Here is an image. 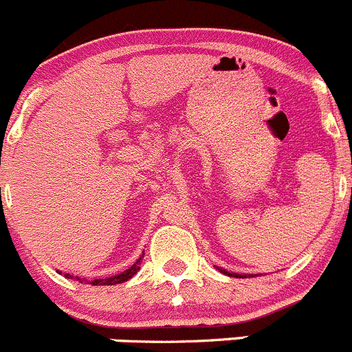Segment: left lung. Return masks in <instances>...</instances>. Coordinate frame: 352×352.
Returning a JSON list of instances; mask_svg holds the SVG:
<instances>
[{
    "instance_id": "left-lung-1",
    "label": "left lung",
    "mask_w": 352,
    "mask_h": 352,
    "mask_svg": "<svg viewBox=\"0 0 352 352\" xmlns=\"http://www.w3.org/2000/svg\"><path fill=\"white\" fill-rule=\"evenodd\" d=\"M219 270H220V267H219ZM220 271H222V273H226V274H229V276H234V278L239 276V274H235V273H227L226 270H220ZM249 276H251V274H249ZM242 278H245V276H242Z\"/></svg>"
}]
</instances>
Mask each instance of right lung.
<instances>
[{
	"mask_svg": "<svg viewBox=\"0 0 352 352\" xmlns=\"http://www.w3.org/2000/svg\"><path fill=\"white\" fill-rule=\"evenodd\" d=\"M140 259H142V256H140ZM140 259H137V263L133 264V266H130L129 270H125L123 273L117 274V276L101 278V280H93L91 285H95V286H98V285H117V283H123V281L130 280V278H132L133 274H135L137 271L140 270ZM64 276L69 278V280H79L78 276H72V274H69V273L64 274ZM79 281H82V280H79Z\"/></svg>",
	"mask_w": 352,
	"mask_h": 352,
	"instance_id": "add662e5",
	"label": "right lung"
}]
</instances>
